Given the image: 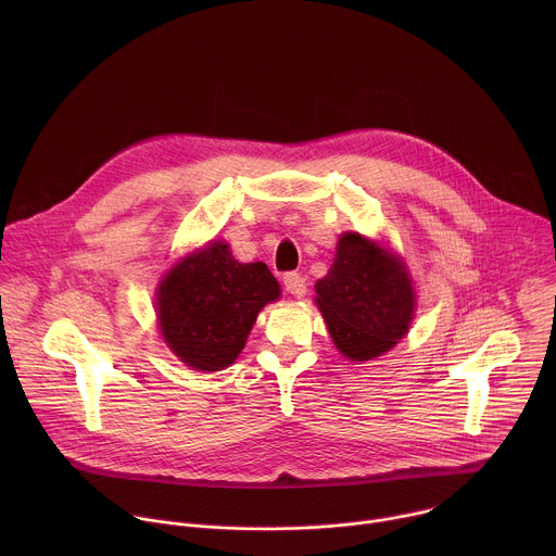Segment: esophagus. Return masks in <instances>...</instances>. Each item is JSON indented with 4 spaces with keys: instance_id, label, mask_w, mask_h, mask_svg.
<instances>
[{
    "instance_id": "obj_1",
    "label": "esophagus",
    "mask_w": 556,
    "mask_h": 556,
    "mask_svg": "<svg viewBox=\"0 0 556 556\" xmlns=\"http://www.w3.org/2000/svg\"><path fill=\"white\" fill-rule=\"evenodd\" d=\"M283 288L292 296H303L307 292V283L299 273H286L283 275Z\"/></svg>"
}]
</instances>
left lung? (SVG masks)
<instances>
[{"label": "left lung", "mask_w": 556, "mask_h": 556, "mask_svg": "<svg viewBox=\"0 0 556 556\" xmlns=\"http://www.w3.org/2000/svg\"><path fill=\"white\" fill-rule=\"evenodd\" d=\"M316 305L339 352L369 361L405 337L416 303L405 266L358 232H345L330 273L316 281Z\"/></svg>", "instance_id": "8db88e82"}]
</instances>
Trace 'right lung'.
<instances>
[{"instance_id": "1", "label": "right lung", "mask_w": 556, "mask_h": 556, "mask_svg": "<svg viewBox=\"0 0 556 556\" xmlns=\"http://www.w3.org/2000/svg\"><path fill=\"white\" fill-rule=\"evenodd\" d=\"M279 299L266 264H240L213 242L182 260L157 288V319L172 352L198 371H219L247 345L260 309Z\"/></svg>"}]
</instances>
